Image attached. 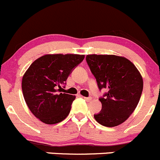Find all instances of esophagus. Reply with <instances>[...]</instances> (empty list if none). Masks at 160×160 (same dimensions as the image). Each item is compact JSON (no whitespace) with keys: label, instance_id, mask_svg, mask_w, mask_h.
Here are the masks:
<instances>
[{"label":"esophagus","instance_id":"34e87169","mask_svg":"<svg viewBox=\"0 0 160 160\" xmlns=\"http://www.w3.org/2000/svg\"><path fill=\"white\" fill-rule=\"evenodd\" d=\"M83 98H84L85 100L88 101V102H89V101L92 100V97H83Z\"/></svg>","mask_w":160,"mask_h":160}]
</instances>
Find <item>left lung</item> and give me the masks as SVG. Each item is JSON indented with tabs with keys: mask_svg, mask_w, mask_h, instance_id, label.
<instances>
[{
	"mask_svg": "<svg viewBox=\"0 0 160 160\" xmlns=\"http://www.w3.org/2000/svg\"><path fill=\"white\" fill-rule=\"evenodd\" d=\"M86 61L101 90L108 92L99 98L102 110L94 118L107 127L127 120L137 107L143 91V79L132 62L116 55H87Z\"/></svg>",
	"mask_w": 160,
	"mask_h": 160,
	"instance_id": "obj_1",
	"label": "left lung"
}]
</instances>
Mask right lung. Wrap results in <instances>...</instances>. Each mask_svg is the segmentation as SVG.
I'll return each mask as SVG.
<instances>
[{
    "instance_id": "1",
    "label": "right lung",
    "mask_w": 160,
    "mask_h": 160,
    "mask_svg": "<svg viewBox=\"0 0 160 160\" xmlns=\"http://www.w3.org/2000/svg\"><path fill=\"white\" fill-rule=\"evenodd\" d=\"M84 55L46 54L33 62L23 77L25 102L34 115L43 123L62 122L69 114L76 96L60 93L62 85Z\"/></svg>"
}]
</instances>
